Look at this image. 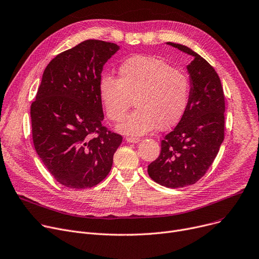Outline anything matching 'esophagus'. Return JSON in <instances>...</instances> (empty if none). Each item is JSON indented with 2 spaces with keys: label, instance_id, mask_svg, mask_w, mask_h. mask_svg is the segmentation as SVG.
Masks as SVG:
<instances>
[{
  "label": "esophagus",
  "instance_id": "obj_1",
  "mask_svg": "<svg viewBox=\"0 0 259 259\" xmlns=\"http://www.w3.org/2000/svg\"><path fill=\"white\" fill-rule=\"evenodd\" d=\"M126 141H127L128 143L136 144V143H139L141 140L139 139V137H129V136H127V137H126Z\"/></svg>",
  "mask_w": 259,
  "mask_h": 259
}]
</instances>
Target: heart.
<instances>
[{"label": "heart", "instance_id": "b5f03b06", "mask_svg": "<svg viewBox=\"0 0 259 259\" xmlns=\"http://www.w3.org/2000/svg\"><path fill=\"white\" fill-rule=\"evenodd\" d=\"M118 75H103L99 94L113 122L123 118L134 99L136 109L120 122L119 131L142 135L157 126L167 129L181 119L191 98V81L183 71L163 59L137 55L119 64Z\"/></svg>", "mask_w": 259, "mask_h": 259}]
</instances>
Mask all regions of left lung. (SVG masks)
Returning <instances> with one entry per match:
<instances>
[{
  "instance_id": "left-lung-1",
  "label": "left lung",
  "mask_w": 259,
  "mask_h": 259,
  "mask_svg": "<svg viewBox=\"0 0 259 259\" xmlns=\"http://www.w3.org/2000/svg\"><path fill=\"white\" fill-rule=\"evenodd\" d=\"M193 57L187 65L191 98L177 126L161 141L156 160L148 165L158 184L178 188L195 184L212 164L224 141L225 97L214 68L186 46L166 42Z\"/></svg>"
}]
</instances>
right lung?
Returning a JSON list of instances; mask_svg holds the SVG:
<instances>
[{"label": "right lung", "mask_w": 259, "mask_h": 259, "mask_svg": "<svg viewBox=\"0 0 259 259\" xmlns=\"http://www.w3.org/2000/svg\"><path fill=\"white\" fill-rule=\"evenodd\" d=\"M113 42L82 41L52 59L31 104L34 148L60 184L97 185L111 169L122 135L102 126L99 94L103 66L118 51Z\"/></svg>", "instance_id": "add662e5"}]
</instances>
